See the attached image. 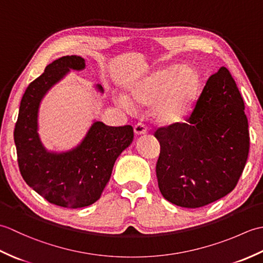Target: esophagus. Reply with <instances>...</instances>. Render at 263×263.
I'll return each mask as SVG.
<instances>
[{"label":"esophagus","mask_w":263,"mask_h":263,"mask_svg":"<svg viewBox=\"0 0 263 263\" xmlns=\"http://www.w3.org/2000/svg\"><path fill=\"white\" fill-rule=\"evenodd\" d=\"M147 132H148V127L146 126V124H143V123H138V124L135 125V133H136V136L146 135Z\"/></svg>","instance_id":"1"}]
</instances>
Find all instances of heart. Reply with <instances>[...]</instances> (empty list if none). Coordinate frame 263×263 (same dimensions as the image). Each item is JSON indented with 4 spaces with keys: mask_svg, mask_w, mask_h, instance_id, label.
Returning <instances> with one entry per match:
<instances>
[{
    "mask_svg": "<svg viewBox=\"0 0 263 263\" xmlns=\"http://www.w3.org/2000/svg\"><path fill=\"white\" fill-rule=\"evenodd\" d=\"M201 90V77L191 66L171 65L154 71L128 88L134 104L153 107L156 121L163 125L180 124L191 114ZM115 102L131 111L133 104L124 95Z\"/></svg>",
    "mask_w": 263,
    "mask_h": 263,
    "instance_id": "heart-1",
    "label": "heart"
}]
</instances>
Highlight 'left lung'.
<instances>
[{
    "instance_id": "1",
    "label": "left lung",
    "mask_w": 263,
    "mask_h": 263,
    "mask_svg": "<svg viewBox=\"0 0 263 263\" xmlns=\"http://www.w3.org/2000/svg\"><path fill=\"white\" fill-rule=\"evenodd\" d=\"M156 165L163 197L200 208L235 189L247 164L250 135L244 102L225 66L209 77L187 123L159 127Z\"/></svg>"
}]
</instances>
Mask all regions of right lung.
I'll list each match as a JSON object with an SVG mask.
<instances>
[{
  "label": "right lung",
  "instance_id": "1",
  "mask_svg": "<svg viewBox=\"0 0 263 263\" xmlns=\"http://www.w3.org/2000/svg\"><path fill=\"white\" fill-rule=\"evenodd\" d=\"M85 60L63 57L46 66L22 96L14 143L22 177L48 202L65 208H82L100 198L115 160L133 140V127L107 126L96 121L80 144L65 153L47 152L38 135V110L42 99L70 70L80 71ZM103 92V87L97 85Z\"/></svg>",
  "mask_w": 263,
  "mask_h": 263
}]
</instances>
